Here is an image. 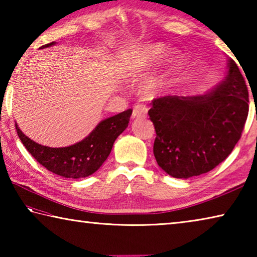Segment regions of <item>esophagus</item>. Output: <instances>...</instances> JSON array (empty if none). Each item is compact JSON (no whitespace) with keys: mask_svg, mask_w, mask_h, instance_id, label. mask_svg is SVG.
Here are the masks:
<instances>
[{"mask_svg":"<svg viewBox=\"0 0 257 257\" xmlns=\"http://www.w3.org/2000/svg\"><path fill=\"white\" fill-rule=\"evenodd\" d=\"M147 115V107L143 104H136L133 110V118H145Z\"/></svg>","mask_w":257,"mask_h":257,"instance_id":"esophagus-1","label":"esophagus"}]
</instances>
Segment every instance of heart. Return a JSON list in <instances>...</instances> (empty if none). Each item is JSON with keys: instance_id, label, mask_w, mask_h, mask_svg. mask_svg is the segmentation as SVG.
Returning a JSON list of instances; mask_svg holds the SVG:
<instances>
[{"instance_id": "b5f03b06", "label": "heart", "mask_w": 257, "mask_h": 257, "mask_svg": "<svg viewBox=\"0 0 257 257\" xmlns=\"http://www.w3.org/2000/svg\"><path fill=\"white\" fill-rule=\"evenodd\" d=\"M165 53V47L161 44H152L143 47L136 58L125 64L123 69V78L127 80H136L145 75V72L153 66L154 63L162 58ZM180 62V56L173 52L168 56L165 66L154 75L147 78L141 87L142 94L145 97H155L160 95L170 84L173 71L176 70Z\"/></svg>"}]
</instances>
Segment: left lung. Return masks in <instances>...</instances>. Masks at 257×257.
I'll list each match as a JSON object with an SVG mask.
<instances>
[{
	"label": "left lung",
	"instance_id": "left-lung-1",
	"mask_svg": "<svg viewBox=\"0 0 257 257\" xmlns=\"http://www.w3.org/2000/svg\"><path fill=\"white\" fill-rule=\"evenodd\" d=\"M149 114L159 167L188 179L211 171L231 153L248 115V90L236 62L228 59L227 75L210 92L156 98Z\"/></svg>",
	"mask_w": 257,
	"mask_h": 257
}]
</instances>
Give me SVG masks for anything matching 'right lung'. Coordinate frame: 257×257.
Instances as JSON below:
<instances>
[{"mask_svg": "<svg viewBox=\"0 0 257 257\" xmlns=\"http://www.w3.org/2000/svg\"><path fill=\"white\" fill-rule=\"evenodd\" d=\"M55 42L43 45L41 49L55 45ZM133 110L102 120L88 136L67 147L43 146L26 136L16 122L17 134L21 143L38 163L55 175L72 178H85L97 171L110 155L115 139L128 127Z\"/></svg>", "mask_w": 257, "mask_h": 257, "instance_id": "1", "label": "right lung"}]
</instances>
